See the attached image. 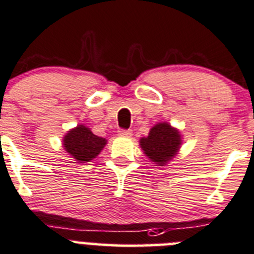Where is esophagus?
<instances>
[{
  "instance_id": "34e87169",
  "label": "esophagus",
  "mask_w": 254,
  "mask_h": 254,
  "mask_svg": "<svg viewBox=\"0 0 254 254\" xmlns=\"http://www.w3.org/2000/svg\"><path fill=\"white\" fill-rule=\"evenodd\" d=\"M118 132H119V135H120V136H131V135H132V131H131V130H124V129H120L119 130V131H118Z\"/></svg>"
}]
</instances>
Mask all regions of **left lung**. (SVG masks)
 Listing matches in <instances>:
<instances>
[{
    "label": "left lung",
    "instance_id": "obj_1",
    "mask_svg": "<svg viewBox=\"0 0 254 254\" xmlns=\"http://www.w3.org/2000/svg\"><path fill=\"white\" fill-rule=\"evenodd\" d=\"M179 130L169 123H159L150 129L147 136L140 139V146L144 154L159 166H164L179 151L181 146Z\"/></svg>",
    "mask_w": 254,
    "mask_h": 254
}]
</instances>
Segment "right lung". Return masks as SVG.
Instances as JSON below:
<instances>
[{
    "instance_id": "add662e5",
    "label": "right lung",
    "mask_w": 254,
    "mask_h": 254,
    "mask_svg": "<svg viewBox=\"0 0 254 254\" xmlns=\"http://www.w3.org/2000/svg\"><path fill=\"white\" fill-rule=\"evenodd\" d=\"M105 145L107 140L104 137L94 135L84 125H78L63 137V147L78 162L92 161L100 154Z\"/></svg>"
}]
</instances>
